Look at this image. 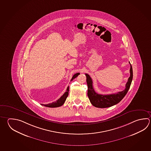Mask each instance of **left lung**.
<instances>
[{"mask_svg":"<svg viewBox=\"0 0 151 151\" xmlns=\"http://www.w3.org/2000/svg\"><path fill=\"white\" fill-rule=\"evenodd\" d=\"M129 63H130L129 62ZM130 76L128 78V81L126 85L125 88L122 91L117 92L115 94H98L94 91L92 85V80L88 74H86V83L88 84V96L92 105L98 108H107L115 105L120 102L121 100L124 97L127 93L129 89L131 86L132 77H133V71L132 68L130 64Z\"/></svg>","mask_w":151,"mask_h":151,"instance_id":"left-lung-1","label":"left lung"}]
</instances>
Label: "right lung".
Masks as SVG:
<instances>
[{"mask_svg":"<svg viewBox=\"0 0 151 151\" xmlns=\"http://www.w3.org/2000/svg\"><path fill=\"white\" fill-rule=\"evenodd\" d=\"M80 74L79 73H76V74L74 75V76H73L72 78H71V81L74 80V78H75L77 76H78ZM69 88V87L68 86L65 93L63 94V96L60 97V98L58 100H57L56 101L50 103V104H46V105H44V104H41V105H42L44 106H45V107H51V108L58 107L61 106L63 105V104L65 102V100H66L68 96Z\"/></svg>","mask_w":151,"mask_h":151,"instance_id":"add662e5","label":"right lung"}]
</instances>
